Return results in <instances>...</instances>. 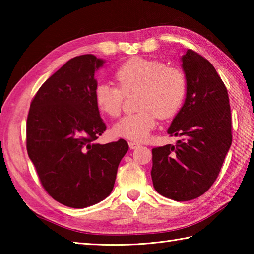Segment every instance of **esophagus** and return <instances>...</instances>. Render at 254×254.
<instances>
[{
    "label": "esophagus",
    "mask_w": 254,
    "mask_h": 254,
    "mask_svg": "<svg viewBox=\"0 0 254 254\" xmlns=\"http://www.w3.org/2000/svg\"><path fill=\"white\" fill-rule=\"evenodd\" d=\"M128 146H130L131 149H135V148L139 147V144H137L135 142H128Z\"/></svg>",
    "instance_id": "1"
}]
</instances>
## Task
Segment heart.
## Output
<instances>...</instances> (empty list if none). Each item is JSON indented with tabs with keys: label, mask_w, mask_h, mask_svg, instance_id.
<instances>
[{
	"label": "heart",
	"mask_w": 254,
	"mask_h": 254,
	"mask_svg": "<svg viewBox=\"0 0 254 254\" xmlns=\"http://www.w3.org/2000/svg\"><path fill=\"white\" fill-rule=\"evenodd\" d=\"M119 88L99 83L94 91L95 104L108 117L120 115L123 95L138 90L136 113L121 118L112 132L118 137L142 142L161 119L175 116L187 95V77L179 67L144 58H133L117 69Z\"/></svg>",
	"instance_id": "1"
}]
</instances>
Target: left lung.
<instances>
[{
    "label": "left lung",
    "instance_id": "obj_1",
    "mask_svg": "<svg viewBox=\"0 0 254 254\" xmlns=\"http://www.w3.org/2000/svg\"><path fill=\"white\" fill-rule=\"evenodd\" d=\"M181 63L187 95L167 131L180 139L153 148L150 171L155 190L179 202L201 196L212 187L233 139L228 93L216 69L191 49Z\"/></svg>",
    "mask_w": 254,
    "mask_h": 254
}]
</instances>
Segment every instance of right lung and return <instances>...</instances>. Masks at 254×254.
<instances>
[{"mask_svg":"<svg viewBox=\"0 0 254 254\" xmlns=\"http://www.w3.org/2000/svg\"><path fill=\"white\" fill-rule=\"evenodd\" d=\"M94 55L75 57L37 91L27 118V152L46 191L61 204L85 208L110 195L128 149L124 139L95 141L106 131L95 104Z\"/></svg>","mask_w":254,"mask_h":254,"instance_id":"right-lung-1","label":"right lung"}]
</instances>
